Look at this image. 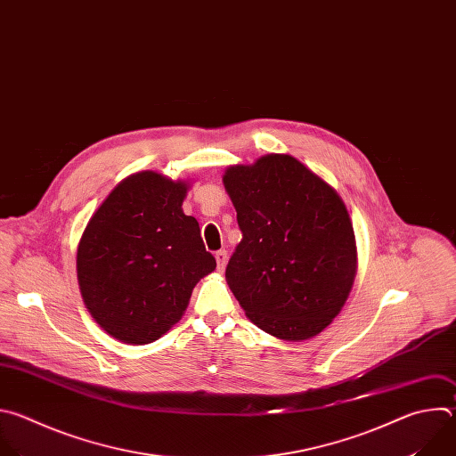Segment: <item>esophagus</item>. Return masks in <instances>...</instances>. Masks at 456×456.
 I'll list each match as a JSON object with an SVG mask.
<instances>
[{
    "label": "esophagus",
    "instance_id": "obj_1",
    "mask_svg": "<svg viewBox=\"0 0 456 456\" xmlns=\"http://www.w3.org/2000/svg\"><path fill=\"white\" fill-rule=\"evenodd\" d=\"M216 260H217V269H219V271H224L226 262H228V253H226L224 249L217 251V253H216Z\"/></svg>",
    "mask_w": 456,
    "mask_h": 456
}]
</instances>
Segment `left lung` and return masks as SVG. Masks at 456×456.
<instances>
[{"mask_svg":"<svg viewBox=\"0 0 456 456\" xmlns=\"http://www.w3.org/2000/svg\"><path fill=\"white\" fill-rule=\"evenodd\" d=\"M242 239L226 281L246 316L286 341L320 334L354 284L357 253L345 203L289 154H265L223 175Z\"/></svg>","mask_w":456,"mask_h":456,"instance_id":"1","label":"left lung"}]
</instances>
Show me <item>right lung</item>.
I'll return each instance as SVG.
<instances>
[{"label":"right lung","instance_id":"obj_1","mask_svg":"<svg viewBox=\"0 0 456 456\" xmlns=\"http://www.w3.org/2000/svg\"><path fill=\"white\" fill-rule=\"evenodd\" d=\"M187 181L136 172L89 219L77 249L82 300L113 338L145 345L183 316L196 284L216 269L200 223L185 216Z\"/></svg>","mask_w":456,"mask_h":456}]
</instances>
